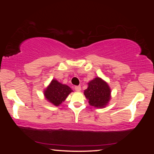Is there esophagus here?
<instances>
[{
  "label": "esophagus",
  "mask_w": 154,
  "mask_h": 154,
  "mask_svg": "<svg viewBox=\"0 0 154 154\" xmlns=\"http://www.w3.org/2000/svg\"><path fill=\"white\" fill-rule=\"evenodd\" d=\"M75 91L80 92V91H81V86H75Z\"/></svg>",
  "instance_id": "obj_1"
}]
</instances>
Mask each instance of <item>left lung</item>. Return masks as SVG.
Here are the masks:
<instances>
[{"label": "left lung", "mask_w": 154, "mask_h": 154, "mask_svg": "<svg viewBox=\"0 0 154 154\" xmlns=\"http://www.w3.org/2000/svg\"><path fill=\"white\" fill-rule=\"evenodd\" d=\"M88 84V87L84 91V94L90 106L97 108L106 106L111 99V89L106 82L97 77Z\"/></svg>", "instance_id": "left-lung-1"}]
</instances>
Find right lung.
Listing matches in <instances>:
<instances>
[{
	"mask_svg": "<svg viewBox=\"0 0 154 154\" xmlns=\"http://www.w3.org/2000/svg\"><path fill=\"white\" fill-rule=\"evenodd\" d=\"M71 92L73 90L68 85L52 79L50 85L44 90V95L48 102L57 106L66 100Z\"/></svg>",
	"mask_w": 154,
	"mask_h": 154,
	"instance_id": "right-lung-1",
	"label": "right lung"
}]
</instances>
